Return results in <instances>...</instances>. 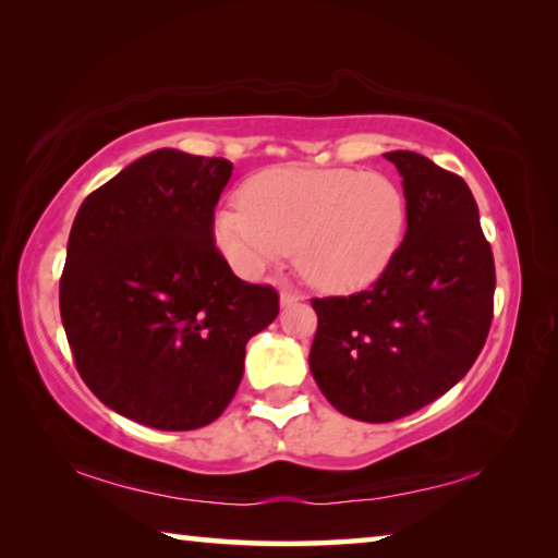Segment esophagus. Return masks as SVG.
Segmentation results:
<instances>
[{
    "mask_svg": "<svg viewBox=\"0 0 558 558\" xmlns=\"http://www.w3.org/2000/svg\"><path fill=\"white\" fill-rule=\"evenodd\" d=\"M298 300H302L298 290H290V288L280 290V305H292V302H298Z\"/></svg>",
    "mask_w": 558,
    "mask_h": 558,
    "instance_id": "1",
    "label": "esophagus"
}]
</instances>
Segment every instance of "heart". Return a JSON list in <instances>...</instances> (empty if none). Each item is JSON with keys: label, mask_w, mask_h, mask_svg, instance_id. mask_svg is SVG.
<instances>
[{"label": "heart", "mask_w": 558, "mask_h": 558, "mask_svg": "<svg viewBox=\"0 0 558 558\" xmlns=\"http://www.w3.org/2000/svg\"><path fill=\"white\" fill-rule=\"evenodd\" d=\"M214 216V241L243 278L292 251L295 268L325 292H354L381 276L399 248L405 199L393 179L356 169H268Z\"/></svg>", "instance_id": "heart-1"}]
</instances>
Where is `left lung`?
<instances>
[{
    "mask_svg": "<svg viewBox=\"0 0 558 558\" xmlns=\"http://www.w3.org/2000/svg\"><path fill=\"white\" fill-rule=\"evenodd\" d=\"M386 159L403 177L405 239L369 290L313 298L310 369L339 413L366 423L452 389L483 352L495 310L493 248L465 179L409 149Z\"/></svg>",
    "mask_w": 558,
    "mask_h": 558,
    "instance_id": "obj_1",
    "label": "left lung"
}]
</instances>
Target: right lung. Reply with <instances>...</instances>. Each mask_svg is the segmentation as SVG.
Wrapping results in <instances>:
<instances>
[{
    "label": "right lung",
    "mask_w": 558,
    "mask_h": 558,
    "mask_svg": "<svg viewBox=\"0 0 558 558\" xmlns=\"http://www.w3.org/2000/svg\"><path fill=\"white\" fill-rule=\"evenodd\" d=\"M233 165L157 149L81 204L59 305L75 369L112 411L157 430L209 426L245 344L278 317L272 286L233 276L214 209Z\"/></svg>",
    "instance_id": "obj_1"
}]
</instances>
